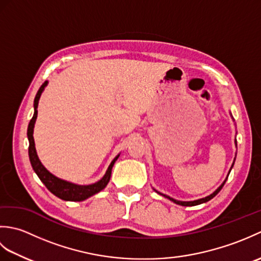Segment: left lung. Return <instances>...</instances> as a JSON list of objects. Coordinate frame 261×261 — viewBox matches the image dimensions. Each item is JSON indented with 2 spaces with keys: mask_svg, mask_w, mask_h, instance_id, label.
Wrapping results in <instances>:
<instances>
[{
  "mask_svg": "<svg viewBox=\"0 0 261 261\" xmlns=\"http://www.w3.org/2000/svg\"><path fill=\"white\" fill-rule=\"evenodd\" d=\"M231 116H232V114H231ZM234 143H236V147H237V140H234ZM234 162H236V157H234V160H233V164H232V166H231V168H230V170H229V173H228V176H226V178L224 179V181L222 182V184H221L218 188H216V190L212 193V194H210L208 196H206V197H203V198H199V199H195V201H178V199H175V198H173V197H170V196H168V195H166V194H163V193H160V192H158V191H156L153 188V191L154 192H157L158 194H160V195L162 196H164V197H166V198H168L169 201H171V202H174V203H176V204H178V205H181V206H195V205H198V204H203V203H206V202H208L210 199H212L216 194H218L221 190H222V187L224 186V184H225V181H226V179H228V177H229V174H230V171H231V169H232V167H233V165H234Z\"/></svg>",
  "mask_w": 261,
  "mask_h": 261,
  "instance_id": "left-lung-1",
  "label": "left lung"
}]
</instances>
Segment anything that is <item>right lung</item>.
Listing matches in <instances>:
<instances>
[{
  "label": "right lung",
  "instance_id": "1",
  "mask_svg": "<svg viewBox=\"0 0 261 261\" xmlns=\"http://www.w3.org/2000/svg\"><path fill=\"white\" fill-rule=\"evenodd\" d=\"M47 85H48V81L43 83V84L40 86V88H39V91L35 97V102H33L35 113H33L32 119L30 120L29 125H28L27 136H28V140H29L30 163L33 170H35V173L38 175L40 180L45 184V186L54 194V195L64 199V201H73V202L85 201L86 198L95 195V194L101 192L105 187H107L108 182L110 181V178H111V174H112V168L114 166V163L118 160L120 153L112 160V162H111L109 168L107 169V173H105V175L102 177V178L98 181L93 182V184H90V185L74 184V182L62 179L59 178V177L51 174L50 171H49L45 166L41 164L40 159H39L36 147H35V139H33V129H35V123L38 115L37 109H38L39 99H40L41 94Z\"/></svg>",
  "mask_w": 261,
  "mask_h": 261
}]
</instances>
